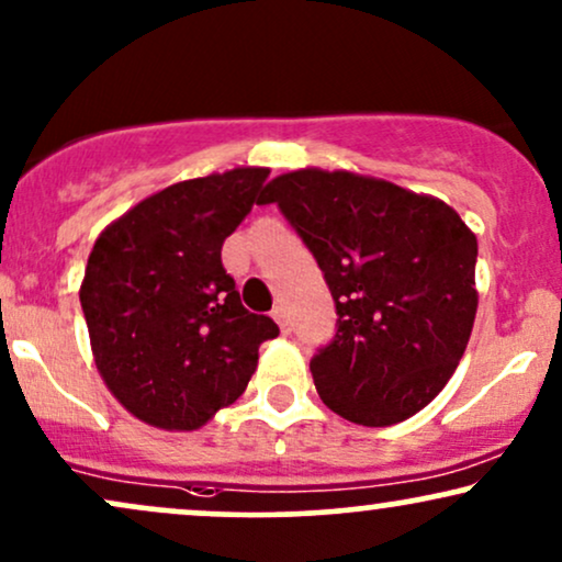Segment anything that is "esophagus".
<instances>
[{
    "label": "esophagus",
    "mask_w": 562,
    "mask_h": 562,
    "mask_svg": "<svg viewBox=\"0 0 562 562\" xmlns=\"http://www.w3.org/2000/svg\"><path fill=\"white\" fill-rule=\"evenodd\" d=\"M272 316H274V322L280 324V329L282 333H290V319H288V311H285V306H274L272 308Z\"/></svg>",
    "instance_id": "1"
}]
</instances>
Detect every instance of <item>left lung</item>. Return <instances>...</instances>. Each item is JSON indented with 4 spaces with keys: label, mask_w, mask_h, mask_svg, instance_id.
<instances>
[{
    "label": "left lung",
    "mask_w": 562,
    "mask_h": 562,
    "mask_svg": "<svg viewBox=\"0 0 562 562\" xmlns=\"http://www.w3.org/2000/svg\"><path fill=\"white\" fill-rule=\"evenodd\" d=\"M319 263L335 337L311 358L319 397L363 427L429 405L469 346L476 235L431 195L353 172L299 170L263 188Z\"/></svg>",
    "instance_id": "1"
}]
</instances>
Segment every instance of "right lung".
<instances>
[{
  "label": "right lung",
  "mask_w": 562,
  "mask_h": 562,
  "mask_svg": "<svg viewBox=\"0 0 562 562\" xmlns=\"http://www.w3.org/2000/svg\"><path fill=\"white\" fill-rule=\"evenodd\" d=\"M269 170L175 182L112 222L88 256L80 306L112 395L159 429L191 431L248 387L259 346L280 335L240 303L222 243Z\"/></svg>",
  "instance_id": "obj_1"
}]
</instances>
